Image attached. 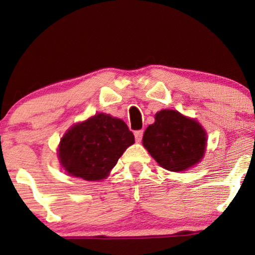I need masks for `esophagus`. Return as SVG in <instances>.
<instances>
[{
    "label": "esophagus",
    "mask_w": 255,
    "mask_h": 255,
    "mask_svg": "<svg viewBox=\"0 0 255 255\" xmlns=\"http://www.w3.org/2000/svg\"><path fill=\"white\" fill-rule=\"evenodd\" d=\"M142 134H144V131L142 130H138L134 132V138H135V141H141L142 139Z\"/></svg>",
    "instance_id": "34e87169"
}]
</instances>
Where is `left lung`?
Here are the masks:
<instances>
[{
  "mask_svg": "<svg viewBox=\"0 0 255 255\" xmlns=\"http://www.w3.org/2000/svg\"><path fill=\"white\" fill-rule=\"evenodd\" d=\"M142 145L165 169L183 172L203 158L207 133L195 120L166 109L145 130Z\"/></svg>",
  "mask_w": 255,
  "mask_h": 255,
  "instance_id": "8db88e82",
  "label": "left lung"
}]
</instances>
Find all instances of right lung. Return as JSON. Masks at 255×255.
<instances>
[{
	"label": "right lung",
	"mask_w": 255,
	"mask_h": 255,
	"mask_svg": "<svg viewBox=\"0 0 255 255\" xmlns=\"http://www.w3.org/2000/svg\"><path fill=\"white\" fill-rule=\"evenodd\" d=\"M134 135L120 118L96 114L66 132L59 145L61 166L69 175L86 181L106 179Z\"/></svg>",
	"instance_id": "obj_1"
}]
</instances>
